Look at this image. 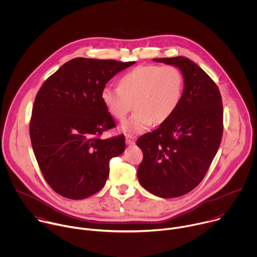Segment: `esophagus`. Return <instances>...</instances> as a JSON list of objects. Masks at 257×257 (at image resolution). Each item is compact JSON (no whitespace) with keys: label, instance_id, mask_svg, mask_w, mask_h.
<instances>
[{"label":"esophagus","instance_id":"esophagus-1","mask_svg":"<svg viewBox=\"0 0 257 257\" xmlns=\"http://www.w3.org/2000/svg\"><path fill=\"white\" fill-rule=\"evenodd\" d=\"M126 143L128 145H132L135 143V136L133 135H130V134H127L126 135Z\"/></svg>","mask_w":257,"mask_h":257}]
</instances>
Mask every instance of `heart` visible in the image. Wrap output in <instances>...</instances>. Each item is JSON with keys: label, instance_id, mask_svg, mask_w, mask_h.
<instances>
[{"label": "heart", "instance_id": "b5f03b06", "mask_svg": "<svg viewBox=\"0 0 257 257\" xmlns=\"http://www.w3.org/2000/svg\"><path fill=\"white\" fill-rule=\"evenodd\" d=\"M184 92V77L173 65H141L126 74L119 86L105 85L102 103L115 119H125L134 104L135 113L121 125L123 131L140 133L154 122L164 123L179 107Z\"/></svg>", "mask_w": 257, "mask_h": 257}]
</instances>
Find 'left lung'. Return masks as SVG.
Here are the masks:
<instances>
[{
    "label": "left lung",
    "instance_id": "1",
    "mask_svg": "<svg viewBox=\"0 0 257 257\" xmlns=\"http://www.w3.org/2000/svg\"><path fill=\"white\" fill-rule=\"evenodd\" d=\"M155 62L179 68L184 92L174 115L137 139L143 153L137 177L141 186L162 198L193 190L204 178L223 136L222 96L213 80L185 57Z\"/></svg>",
    "mask_w": 257,
    "mask_h": 257
}]
</instances>
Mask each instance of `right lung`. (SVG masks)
Segmentation results:
<instances>
[{
	"mask_svg": "<svg viewBox=\"0 0 257 257\" xmlns=\"http://www.w3.org/2000/svg\"><path fill=\"white\" fill-rule=\"evenodd\" d=\"M135 62L75 58L50 76L35 96L29 134L40 169L54 191L84 199L105 184L109 160L125 151V137L101 139L116 126L100 93Z\"/></svg>",
	"mask_w": 257,
	"mask_h": 257,
	"instance_id": "obj_1",
	"label": "right lung"
}]
</instances>
